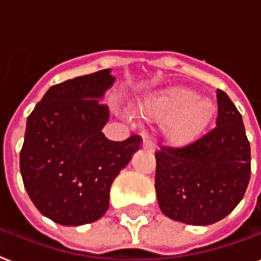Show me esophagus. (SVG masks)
Wrapping results in <instances>:
<instances>
[{"label": "esophagus", "mask_w": 261, "mask_h": 261, "mask_svg": "<svg viewBox=\"0 0 261 261\" xmlns=\"http://www.w3.org/2000/svg\"><path fill=\"white\" fill-rule=\"evenodd\" d=\"M142 147L145 150H147V151H154V149H155V143L150 139V138H143V141H142Z\"/></svg>", "instance_id": "1"}]
</instances>
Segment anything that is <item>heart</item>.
Segmentation results:
<instances>
[{
  "label": "heart",
  "instance_id": "obj_1",
  "mask_svg": "<svg viewBox=\"0 0 261 261\" xmlns=\"http://www.w3.org/2000/svg\"><path fill=\"white\" fill-rule=\"evenodd\" d=\"M139 110L151 119H162L161 131L170 145L182 146L194 141L215 114L209 99L186 87H170L150 95Z\"/></svg>",
  "mask_w": 261,
  "mask_h": 261
}]
</instances>
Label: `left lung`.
Returning <instances> with one entry per match:
<instances>
[{
    "label": "left lung",
    "mask_w": 261,
    "mask_h": 261,
    "mask_svg": "<svg viewBox=\"0 0 261 261\" xmlns=\"http://www.w3.org/2000/svg\"><path fill=\"white\" fill-rule=\"evenodd\" d=\"M216 127L182 147L155 151V192L164 215L189 225H211L233 211L251 177V146L243 118L217 90Z\"/></svg>",
    "instance_id": "obj_1"
}]
</instances>
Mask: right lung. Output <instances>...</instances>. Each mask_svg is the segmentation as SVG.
<instances>
[{
  "instance_id": "obj_1",
  "label": "right lung",
  "mask_w": 261,
  "mask_h": 261,
  "mask_svg": "<svg viewBox=\"0 0 261 261\" xmlns=\"http://www.w3.org/2000/svg\"><path fill=\"white\" fill-rule=\"evenodd\" d=\"M110 72L52 86L28 116L22 181L40 213L60 225L100 219L109 209L112 181L141 147L137 134L114 142L101 133L109 107L99 99L115 82Z\"/></svg>"
}]
</instances>
